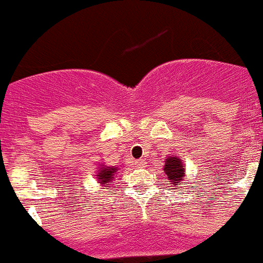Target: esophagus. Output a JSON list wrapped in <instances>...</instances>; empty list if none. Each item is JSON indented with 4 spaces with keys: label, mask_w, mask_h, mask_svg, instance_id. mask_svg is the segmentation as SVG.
Wrapping results in <instances>:
<instances>
[{
    "label": "esophagus",
    "mask_w": 263,
    "mask_h": 263,
    "mask_svg": "<svg viewBox=\"0 0 263 263\" xmlns=\"http://www.w3.org/2000/svg\"><path fill=\"white\" fill-rule=\"evenodd\" d=\"M134 163L137 164V167H143V166H145V160H143V159H138V160H136Z\"/></svg>",
    "instance_id": "obj_1"
}]
</instances>
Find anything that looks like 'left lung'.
Here are the masks:
<instances>
[{
	"label": "left lung",
	"mask_w": 263,
	"mask_h": 263,
	"mask_svg": "<svg viewBox=\"0 0 263 263\" xmlns=\"http://www.w3.org/2000/svg\"><path fill=\"white\" fill-rule=\"evenodd\" d=\"M163 171L164 174L168 176L170 180L173 182L171 184L176 185V187H179V184L182 183L185 174V168L184 166H183L182 160H180V158H176V157L167 158Z\"/></svg>",
	"instance_id": "8db88e82"
}]
</instances>
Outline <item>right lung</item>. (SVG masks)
I'll use <instances>...</instances> for the list:
<instances>
[{
  "label": "right lung",
  "mask_w": 263,
  "mask_h": 263,
  "mask_svg": "<svg viewBox=\"0 0 263 263\" xmlns=\"http://www.w3.org/2000/svg\"><path fill=\"white\" fill-rule=\"evenodd\" d=\"M97 174H99V175H96L99 182L106 187L108 183L111 184V182H113V176L117 174V168H115V167H103V168L97 171Z\"/></svg>",
  "instance_id": "right-lung-1"
}]
</instances>
